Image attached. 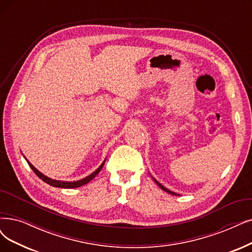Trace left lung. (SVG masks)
<instances>
[{
  "label": "left lung",
  "mask_w": 252,
  "mask_h": 252,
  "mask_svg": "<svg viewBox=\"0 0 252 252\" xmlns=\"http://www.w3.org/2000/svg\"><path fill=\"white\" fill-rule=\"evenodd\" d=\"M154 181H155V183L158 185V186H159V187L162 189V190H164L165 192H167V193H169V194H172V195H179V194H176V193H174V192H172V191H170V190H168V189H167V188H165L164 187V186L163 185H161L159 182H158V181H156L155 179H154Z\"/></svg>",
  "instance_id": "left-lung-1"
}]
</instances>
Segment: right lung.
Returning <instances> with one entry per match:
<instances>
[{"label":"right lung","mask_w":252,"mask_h":252,"mask_svg":"<svg viewBox=\"0 0 252 252\" xmlns=\"http://www.w3.org/2000/svg\"><path fill=\"white\" fill-rule=\"evenodd\" d=\"M27 160V159H26ZM27 162H28V164H29V166L31 167V169L35 172V174L38 176L39 179H41L44 183H46V184H49V185H51V186H53V187H58V188H65V189H72V188H79V187H81V186H83V185H86L87 183H89L92 179H94L95 178V175L96 174H98V172L101 170V168H102V166H104V164H105V162H106V160L101 163V165L98 167V168L94 171V172H92L90 175H88L87 178H84V179H82V180H80V181H77V182H63V181H57V180H52V179H50V178H48V176H45L44 174H42L40 171H38L37 170L35 167L27 160Z\"/></svg>","instance_id":"obj_1"}]
</instances>
